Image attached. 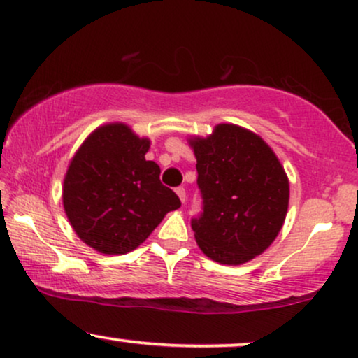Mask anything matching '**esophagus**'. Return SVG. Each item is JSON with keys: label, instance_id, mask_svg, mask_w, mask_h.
<instances>
[{"label": "esophagus", "instance_id": "1", "mask_svg": "<svg viewBox=\"0 0 358 358\" xmlns=\"http://www.w3.org/2000/svg\"><path fill=\"white\" fill-rule=\"evenodd\" d=\"M175 192H176V195H178L180 201H182V203L185 205V201H187V192H185V188L183 187H178Z\"/></svg>", "mask_w": 358, "mask_h": 358}]
</instances>
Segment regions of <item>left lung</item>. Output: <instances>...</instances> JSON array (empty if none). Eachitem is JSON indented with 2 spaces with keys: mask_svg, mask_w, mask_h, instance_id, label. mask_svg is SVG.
<instances>
[{
  "mask_svg": "<svg viewBox=\"0 0 358 358\" xmlns=\"http://www.w3.org/2000/svg\"><path fill=\"white\" fill-rule=\"evenodd\" d=\"M196 158L203 213L192 220L195 240L210 260L242 265L265 252L285 223L290 183L270 145L234 123L208 136H188Z\"/></svg>",
  "mask_w": 358,
  "mask_h": 358,
  "instance_id": "obj_1",
  "label": "left lung"
}]
</instances>
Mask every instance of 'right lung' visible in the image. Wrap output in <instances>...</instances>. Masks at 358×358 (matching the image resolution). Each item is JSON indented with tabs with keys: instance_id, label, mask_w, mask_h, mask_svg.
Here are the masks:
<instances>
[{
	"instance_id": "add662e5",
	"label": "right lung",
	"mask_w": 358,
	"mask_h": 358,
	"mask_svg": "<svg viewBox=\"0 0 358 358\" xmlns=\"http://www.w3.org/2000/svg\"><path fill=\"white\" fill-rule=\"evenodd\" d=\"M150 138L123 122L105 123L85 138L63 180V208L81 242L103 255L140 247L180 198L146 160Z\"/></svg>"
}]
</instances>
